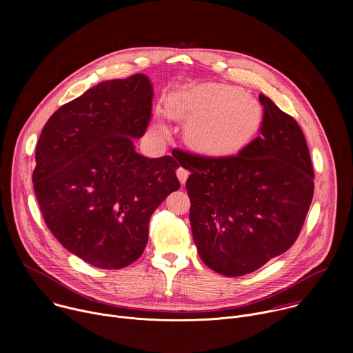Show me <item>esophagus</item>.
Wrapping results in <instances>:
<instances>
[{
    "mask_svg": "<svg viewBox=\"0 0 353 353\" xmlns=\"http://www.w3.org/2000/svg\"><path fill=\"white\" fill-rule=\"evenodd\" d=\"M176 173H177V177H179L180 183H181V184H185V181H187V179H188V174H190V172H188L187 169H184V168H179Z\"/></svg>",
    "mask_w": 353,
    "mask_h": 353,
    "instance_id": "esophagus-1",
    "label": "esophagus"
}]
</instances>
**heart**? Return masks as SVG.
Masks as SVG:
<instances>
[{
    "mask_svg": "<svg viewBox=\"0 0 353 353\" xmlns=\"http://www.w3.org/2000/svg\"><path fill=\"white\" fill-rule=\"evenodd\" d=\"M173 119L187 123L185 138L201 154L225 157L243 149L257 134L263 109L257 100L237 88L222 83H199L173 92L168 100ZM154 134L169 135V127L158 119Z\"/></svg>",
    "mask_w": 353,
    "mask_h": 353,
    "instance_id": "b5f03b06",
    "label": "heart"
}]
</instances>
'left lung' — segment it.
<instances>
[{
    "mask_svg": "<svg viewBox=\"0 0 353 353\" xmlns=\"http://www.w3.org/2000/svg\"><path fill=\"white\" fill-rule=\"evenodd\" d=\"M259 97L264 106L261 135L237 155L180 152L177 158L191 172L185 190L198 254L225 276L254 272L290 248L314 192L303 131L270 97Z\"/></svg>",
    "mask_w": 353,
    "mask_h": 353,
    "instance_id": "8db88e82",
    "label": "left lung"
}]
</instances>
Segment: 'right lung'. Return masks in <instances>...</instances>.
Returning <instances> with one entry per match:
<instances>
[{"label":"right lung","mask_w":353,"mask_h":353,"mask_svg":"<svg viewBox=\"0 0 353 353\" xmlns=\"http://www.w3.org/2000/svg\"><path fill=\"white\" fill-rule=\"evenodd\" d=\"M154 88L143 74L100 82L61 106L37 146L33 187L47 228L88 264L119 270L148 243L149 219L180 188V162L145 158Z\"/></svg>","instance_id":"obj_1"}]
</instances>
